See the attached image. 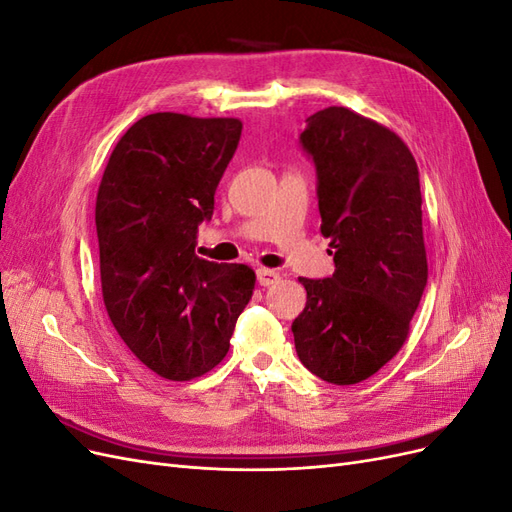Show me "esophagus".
<instances>
[{
    "mask_svg": "<svg viewBox=\"0 0 512 512\" xmlns=\"http://www.w3.org/2000/svg\"><path fill=\"white\" fill-rule=\"evenodd\" d=\"M256 280H258L260 286H271V284H275L277 280H280V273L273 271V269H262L260 267L256 271Z\"/></svg>",
    "mask_w": 512,
    "mask_h": 512,
    "instance_id": "34e87169",
    "label": "esophagus"
}]
</instances>
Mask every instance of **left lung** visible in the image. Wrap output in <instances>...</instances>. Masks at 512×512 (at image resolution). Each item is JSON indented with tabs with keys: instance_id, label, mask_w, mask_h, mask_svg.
<instances>
[{
	"instance_id": "8db88e82",
	"label": "left lung",
	"mask_w": 512,
	"mask_h": 512,
	"mask_svg": "<svg viewBox=\"0 0 512 512\" xmlns=\"http://www.w3.org/2000/svg\"><path fill=\"white\" fill-rule=\"evenodd\" d=\"M299 143L316 166L335 271L299 277L307 303L294 348L324 382L356 384L404 346L427 286L418 166L395 132L344 106L307 117Z\"/></svg>"
}]
</instances>
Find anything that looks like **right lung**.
I'll return each mask as SVG.
<instances>
[{
    "label": "right lung",
    "instance_id": "1",
    "mask_svg": "<svg viewBox=\"0 0 512 512\" xmlns=\"http://www.w3.org/2000/svg\"><path fill=\"white\" fill-rule=\"evenodd\" d=\"M241 128L228 117L147 115L119 138L100 181L106 312L136 359L166 380H192L218 365L252 299L250 267L194 252Z\"/></svg>",
    "mask_w": 512,
    "mask_h": 512
}]
</instances>
